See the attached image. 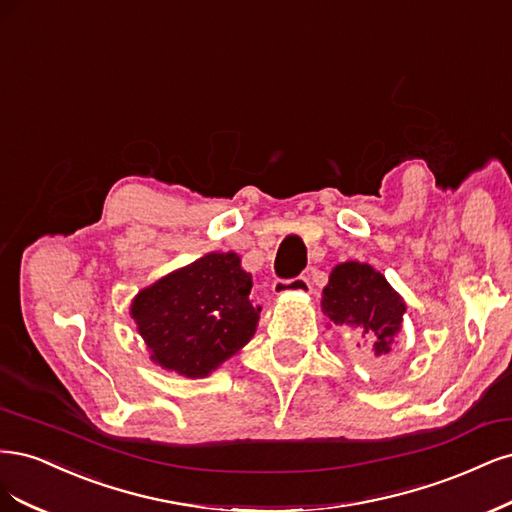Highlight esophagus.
Returning <instances> with one entry per match:
<instances>
[{"mask_svg":"<svg viewBox=\"0 0 512 512\" xmlns=\"http://www.w3.org/2000/svg\"><path fill=\"white\" fill-rule=\"evenodd\" d=\"M272 291L276 295H287V293H308L310 291V280L306 276H295V278H276L272 283Z\"/></svg>","mask_w":512,"mask_h":512,"instance_id":"1","label":"esophagus"}]
</instances>
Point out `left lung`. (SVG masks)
I'll use <instances>...</instances> for the list:
<instances>
[{"label":"left lung","instance_id":"left-lung-1","mask_svg":"<svg viewBox=\"0 0 512 512\" xmlns=\"http://www.w3.org/2000/svg\"><path fill=\"white\" fill-rule=\"evenodd\" d=\"M323 312L336 325H351L374 338L376 355L391 351L400 332L406 304L385 276L368 263L346 261L334 268L323 289Z\"/></svg>","mask_w":512,"mask_h":512}]
</instances>
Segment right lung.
<instances>
[{
	"label": "right lung",
	"mask_w": 512,
	"mask_h": 512,
	"mask_svg": "<svg viewBox=\"0 0 512 512\" xmlns=\"http://www.w3.org/2000/svg\"><path fill=\"white\" fill-rule=\"evenodd\" d=\"M251 287L236 253H210L140 291L131 317L155 364L202 378L253 338Z\"/></svg>",
	"instance_id": "1"
}]
</instances>
